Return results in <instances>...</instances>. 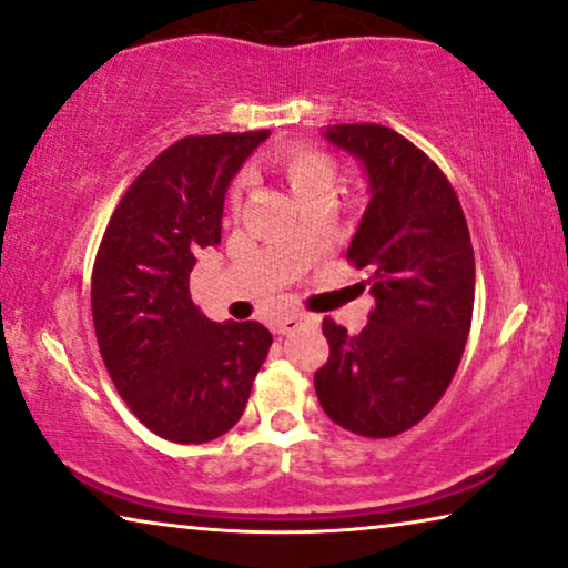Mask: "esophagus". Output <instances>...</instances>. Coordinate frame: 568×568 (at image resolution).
Masks as SVG:
<instances>
[{
  "instance_id": "esophagus-1",
  "label": "esophagus",
  "mask_w": 568,
  "mask_h": 568,
  "mask_svg": "<svg viewBox=\"0 0 568 568\" xmlns=\"http://www.w3.org/2000/svg\"><path fill=\"white\" fill-rule=\"evenodd\" d=\"M313 323V317L310 315H286V317H282V321H276V333H282V336H286V333H292V331H300L302 325H310Z\"/></svg>"
}]
</instances>
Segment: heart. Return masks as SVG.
Returning <instances> with one entry per match:
<instances>
[{
	"mask_svg": "<svg viewBox=\"0 0 568 568\" xmlns=\"http://www.w3.org/2000/svg\"><path fill=\"white\" fill-rule=\"evenodd\" d=\"M276 165L302 204L317 196L331 199L333 189H336V162L315 144H290L278 152ZM240 189H243V183L232 189V201H237Z\"/></svg>",
	"mask_w": 568,
	"mask_h": 568,
	"instance_id": "b5f03b06",
	"label": "heart"
}]
</instances>
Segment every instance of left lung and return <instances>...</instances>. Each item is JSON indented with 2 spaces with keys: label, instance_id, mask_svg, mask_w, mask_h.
I'll use <instances>...</instances> for the list:
<instances>
[{
  "label": "left lung",
  "instance_id": "1",
  "mask_svg": "<svg viewBox=\"0 0 568 568\" xmlns=\"http://www.w3.org/2000/svg\"><path fill=\"white\" fill-rule=\"evenodd\" d=\"M367 170L372 199L346 261L372 268L375 310L359 336L323 321L315 372L331 422L369 439L408 432L453 383L470 333L476 258L457 193L429 154L379 123L325 131Z\"/></svg>",
  "mask_w": 568,
  "mask_h": 568
}]
</instances>
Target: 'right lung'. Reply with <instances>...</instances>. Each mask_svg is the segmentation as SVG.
Returning <instances> with one entry per match:
<instances>
[{
	"label": "right lung",
	"instance_id": "1",
	"mask_svg": "<svg viewBox=\"0 0 568 568\" xmlns=\"http://www.w3.org/2000/svg\"><path fill=\"white\" fill-rule=\"evenodd\" d=\"M268 136H183L129 185L92 266V323L115 390L146 429L178 445L227 434L243 416L271 333L261 323H212L189 276L201 247L220 245L224 193Z\"/></svg>",
	"mask_w": 568,
	"mask_h": 568
}]
</instances>
